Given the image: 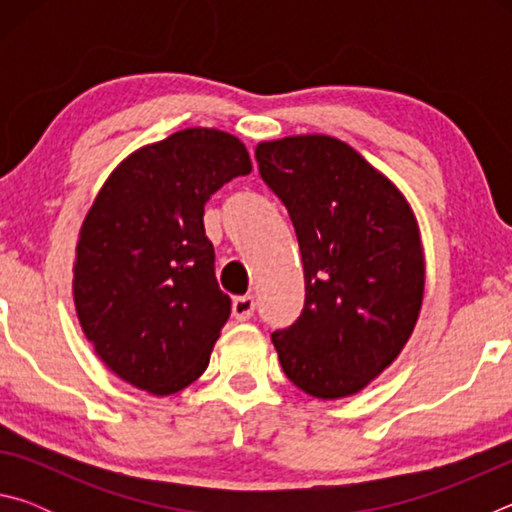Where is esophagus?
<instances>
[{
    "label": "esophagus",
    "instance_id": "34e87169",
    "mask_svg": "<svg viewBox=\"0 0 512 512\" xmlns=\"http://www.w3.org/2000/svg\"><path fill=\"white\" fill-rule=\"evenodd\" d=\"M255 307L257 302L253 296H239L235 298V302H232V316L237 320H250L255 314Z\"/></svg>",
    "mask_w": 512,
    "mask_h": 512
}]
</instances>
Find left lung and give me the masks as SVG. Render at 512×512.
<instances>
[{
  "instance_id": "obj_1",
  "label": "left lung",
  "mask_w": 512,
  "mask_h": 512,
  "mask_svg": "<svg viewBox=\"0 0 512 512\" xmlns=\"http://www.w3.org/2000/svg\"><path fill=\"white\" fill-rule=\"evenodd\" d=\"M259 176L296 228L305 307L275 329L282 370L318 400L348 397L391 366L424 296L418 221L391 180L336 137L262 142Z\"/></svg>"
}]
</instances>
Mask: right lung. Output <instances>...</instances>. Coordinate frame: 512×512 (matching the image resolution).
Returning a JSON list of instances; mask_svg holds the SVG:
<instances>
[{"label":"right lung","mask_w":512,"mask_h":512,"mask_svg":"<svg viewBox=\"0 0 512 512\" xmlns=\"http://www.w3.org/2000/svg\"><path fill=\"white\" fill-rule=\"evenodd\" d=\"M253 169L246 146L214 128H185L110 173L85 216L74 305L101 361L153 395L203 375L230 298L214 275L205 203Z\"/></svg>","instance_id":"obj_1"}]
</instances>
